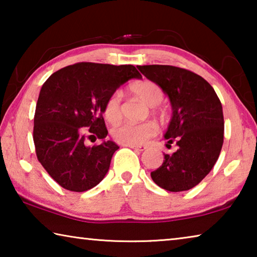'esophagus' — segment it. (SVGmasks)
<instances>
[{
  "mask_svg": "<svg viewBox=\"0 0 257 257\" xmlns=\"http://www.w3.org/2000/svg\"><path fill=\"white\" fill-rule=\"evenodd\" d=\"M128 147H130V149H133V150H136V151L142 152V151L146 150L147 146H145V145H128Z\"/></svg>",
  "mask_w": 257,
  "mask_h": 257,
  "instance_id": "obj_1",
  "label": "esophagus"
}]
</instances>
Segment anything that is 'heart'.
Here are the masks:
<instances>
[{
  "label": "heart",
  "mask_w": 257,
  "mask_h": 257,
  "mask_svg": "<svg viewBox=\"0 0 257 257\" xmlns=\"http://www.w3.org/2000/svg\"><path fill=\"white\" fill-rule=\"evenodd\" d=\"M129 90L135 96L142 99L152 108L154 115H160L158 105L164 98V92L156 82L152 80H142L135 82L129 87ZM104 118L110 123L119 122L122 118V108H121V93L113 92L106 98L103 107ZM156 134V125L153 122L146 121L142 123L123 122L115 125L112 129V137L119 144L122 145H138L146 142Z\"/></svg>",
  "instance_id": "1"
}]
</instances>
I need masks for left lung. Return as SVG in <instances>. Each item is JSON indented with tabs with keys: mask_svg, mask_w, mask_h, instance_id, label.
<instances>
[{
	"mask_svg": "<svg viewBox=\"0 0 257 257\" xmlns=\"http://www.w3.org/2000/svg\"><path fill=\"white\" fill-rule=\"evenodd\" d=\"M147 79L161 86L171 101L173 115L164 138L177 151L164 154L151 172L156 185L185 191L198 185L214 167L223 144L222 105L213 87L196 73L173 66H139Z\"/></svg>",
	"mask_w": 257,
	"mask_h": 257,
	"instance_id": "8db88e82",
	"label": "left lung"
}]
</instances>
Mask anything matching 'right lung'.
Listing matches in <instances>:
<instances>
[{"label": "right lung", "instance_id": "add662e5", "mask_svg": "<svg viewBox=\"0 0 257 257\" xmlns=\"http://www.w3.org/2000/svg\"><path fill=\"white\" fill-rule=\"evenodd\" d=\"M132 78L142 75L132 64L79 62L55 71L42 86L34 116L37 160L62 187L86 191L102 181L119 146L111 141L86 146V139H104L106 98Z\"/></svg>", "mask_w": 257, "mask_h": 257}]
</instances>
